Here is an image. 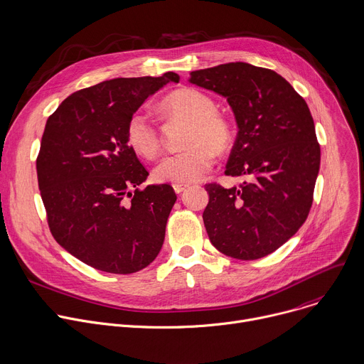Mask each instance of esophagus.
Masks as SVG:
<instances>
[{"label":"esophagus","instance_id":"esophagus-1","mask_svg":"<svg viewBox=\"0 0 364 364\" xmlns=\"http://www.w3.org/2000/svg\"><path fill=\"white\" fill-rule=\"evenodd\" d=\"M188 188H189V185H186V183H175V185H173V189H175L176 193L185 192Z\"/></svg>","mask_w":364,"mask_h":364}]
</instances>
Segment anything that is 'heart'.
<instances>
[{
	"mask_svg": "<svg viewBox=\"0 0 364 364\" xmlns=\"http://www.w3.org/2000/svg\"><path fill=\"white\" fill-rule=\"evenodd\" d=\"M169 119L188 122L183 136V151L162 159L154 171L158 182L188 183L199 181L212 168L215 151L223 152L231 143V126L216 113L213 100L193 87H183L168 95L161 103ZM126 139L132 151L154 159L161 149V140L154 120L143 112L130 116Z\"/></svg>",
	"mask_w": 364,
	"mask_h": 364,
	"instance_id": "b5f03b06",
	"label": "heart"
}]
</instances>
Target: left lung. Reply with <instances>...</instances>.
<instances>
[{"label": "left lung", "instance_id": "8db88e82", "mask_svg": "<svg viewBox=\"0 0 364 364\" xmlns=\"http://www.w3.org/2000/svg\"><path fill=\"white\" fill-rule=\"evenodd\" d=\"M188 82L227 99L238 133L225 175L247 178L205 186L208 237L228 257L262 258L300 230L313 203L320 146L310 109L278 73L242 61L195 70Z\"/></svg>", "mask_w": 364, "mask_h": 364}]
</instances>
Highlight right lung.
Masks as SVG:
<instances>
[{"instance_id": "obj_1", "label": "right lung", "mask_w": 364, "mask_h": 364, "mask_svg": "<svg viewBox=\"0 0 364 364\" xmlns=\"http://www.w3.org/2000/svg\"><path fill=\"white\" fill-rule=\"evenodd\" d=\"M178 82L172 71L106 80L70 95L46 123L37 176L50 231L96 269L140 271L164 245L176 193L166 183L137 189L149 172L129 146L126 126L148 97Z\"/></svg>"}]
</instances>
